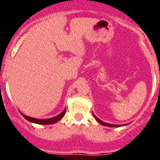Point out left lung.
<instances>
[{"label":"left lung","instance_id":"1","mask_svg":"<svg viewBox=\"0 0 160 160\" xmlns=\"http://www.w3.org/2000/svg\"><path fill=\"white\" fill-rule=\"evenodd\" d=\"M93 116H94L95 119H96V120H97V121L100 123V124L103 125V126H107V127H116V128H117V127H121V126H123V125H122V124H121V125H118V124H111V123H105V122L101 121V120H100V119H98V118L96 117V116H95L94 114H93ZM125 125H126V124H125Z\"/></svg>","mask_w":160,"mask_h":160}]
</instances>
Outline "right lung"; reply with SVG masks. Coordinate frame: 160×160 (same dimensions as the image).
Listing matches in <instances>:
<instances>
[{"label": "right lung", "mask_w": 160, "mask_h": 160, "mask_svg": "<svg viewBox=\"0 0 160 160\" xmlns=\"http://www.w3.org/2000/svg\"><path fill=\"white\" fill-rule=\"evenodd\" d=\"M65 112H66V109L64 108V111H63L60 114H59L58 116H55V117H52V118H50V119H36V118H32V117H29V116H27L25 115L22 114L21 115L23 116V117L24 119H26L28 121L32 122V123H38V124H52V123H57V121H59L61 118L64 117V116L65 115Z\"/></svg>", "instance_id": "1"}]
</instances>
